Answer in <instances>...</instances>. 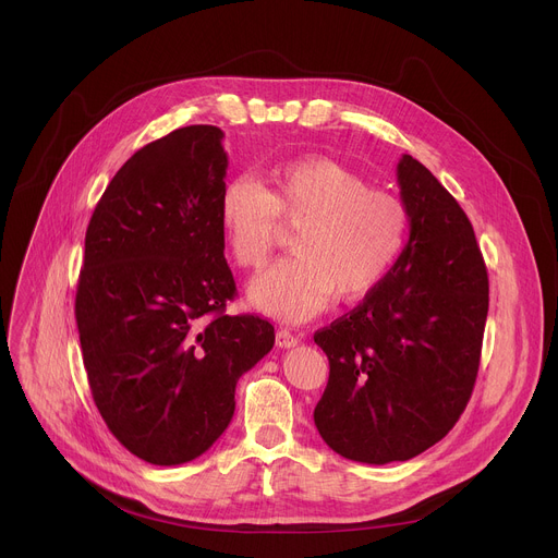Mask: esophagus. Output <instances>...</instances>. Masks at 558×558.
Wrapping results in <instances>:
<instances>
[{"label": "esophagus", "instance_id": "1", "mask_svg": "<svg viewBox=\"0 0 558 558\" xmlns=\"http://www.w3.org/2000/svg\"><path fill=\"white\" fill-rule=\"evenodd\" d=\"M302 342V336H295V333H291L289 329H280L278 333H276V344L280 347V349H291V347H298Z\"/></svg>", "mask_w": 558, "mask_h": 558}]
</instances>
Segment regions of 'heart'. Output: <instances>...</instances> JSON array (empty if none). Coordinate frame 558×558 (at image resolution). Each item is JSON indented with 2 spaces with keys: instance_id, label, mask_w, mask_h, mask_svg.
<instances>
[{
  "instance_id": "heart-1",
  "label": "heart",
  "mask_w": 558,
  "mask_h": 558,
  "mask_svg": "<svg viewBox=\"0 0 558 558\" xmlns=\"http://www.w3.org/2000/svg\"><path fill=\"white\" fill-rule=\"evenodd\" d=\"M218 222L233 263L247 271L267 265L282 227L295 229L293 256L256 278L250 300L278 320L304 323L333 295L351 302L375 291L407 247L411 216L357 172L311 156L274 168L269 190L252 177L229 179Z\"/></svg>"
}]
</instances>
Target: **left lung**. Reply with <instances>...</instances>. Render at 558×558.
<instances>
[{
    "label": "left lung",
    "instance_id": "left-lung-1",
    "mask_svg": "<svg viewBox=\"0 0 558 558\" xmlns=\"http://www.w3.org/2000/svg\"><path fill=\"white\" fill-rule=\"evenodd\" d=\"M409 243L362 304L315 331L329 381L317 433L362 463L407 461L448 435L480 371L488 271L450 192L411 154L397 163Z\"/></svg>",
    "mask_w": 558,
    "mask_h": 558
}]
</instances>
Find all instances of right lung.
Masks as SVG:
<instances>
[{
  "label": "right lung",
  "instance_id": "right-lung-1",
  "mask_svg": "<svg viewBox=\"0 0 558 558\" xmlns=\"http://www.w3.org/2000/svg\"><path fill=\"white\" fill-rule=\"evenodd\" d=\"M222 130L187 125L132 154L95 207L76 284L93 400L138 459L179 465L229 426L235 384L274 349L258 315H227L218 194Z\"/></svg>",
  "mask_w": 558,
  "mask_h": 558
}]
</instances>
